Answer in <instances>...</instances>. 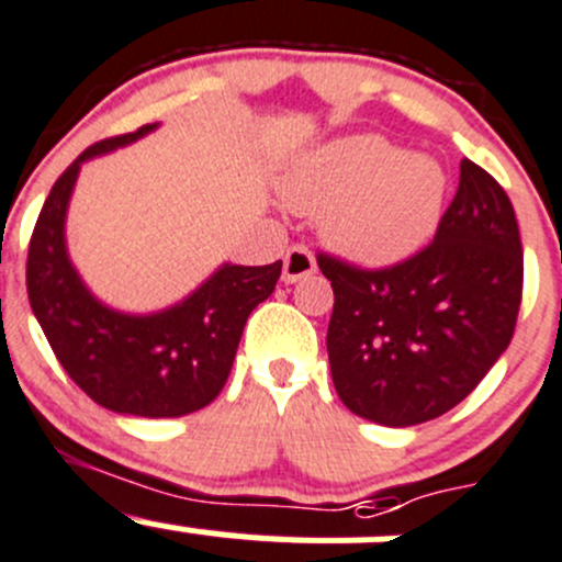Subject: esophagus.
<instances>
[{
    "label": "esophagus",
    "mask_w": 562,
    "mask_h": 562,
    "mask_svg": "<svg viewBox=\"0 0 562 562\" xmlns=\"http://www.w3.org/2000/svg\"><path fill=\"white\" fill-rule=\"evenodd\" d=\"M315 271V258L304 244H293L285 252V260H282V280L285 282H299L304 277H310Z\"/></svg>",
    "instance_id": "34e87169"
}]
</instances>
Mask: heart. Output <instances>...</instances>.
I'll return each instance as SVG.
<instances>
[{"instance_id": "obj_1", "label": "heart", "mask_w": 562, "mask_h": 562, "mask_svg": "<svg viewBox=\"0 0 562 562\" xmlns=\"http://www.w3.org/2000/svg\"><path fill=\"white\" fill-rule=\"evenodd\" d=\"M448 178L423 156H406L381 136H348L299 156L282 178V198L321 214L326 241L364 263H392L431 238Z\"/></svg>"}]
</instances>
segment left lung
I'll use <instances>...</instances> for the list:
<instances>
[{
	"mask_svg": "<svg viewBox=\"0 0 562 562\" xmlns=\"http://www.w3.org/2000/svg\"><path fill=\"white\" fill-rule=\"evenodd\" d=\"M335 291L326 351L353 414L403 428L450 412L503 357L525 282L505 189L461 161L453 203L428 247L384 269L318 252Z\"/></svg>",
	"mask_w": 562,
	"mask_h": 562,
	"instance_id": "left-lung-1",
	"label": "left lung"
}]
</instances>
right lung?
<instances>
[{
	"label": "right lung",
	"mask_w": 562,
	"mask_h": 562,
	"mask_svg": "<svg viewBox=\"0 0 562 562\" xmlns=\"http://www.w3.org/2000/svg\"><path fill=\"white\" fill-rule=\"evenodd\" d=\"M154 128L90 145L57 178L30 238L26 293L54 357L98 406L134 417H181L222 392L244 324L274 293L282 260L225 263L192 296L154 315L117 313L87 291L65 249V211L79 167Z\"/></svg>",
	"instance_id": "add662e5"
}]
</instances>
